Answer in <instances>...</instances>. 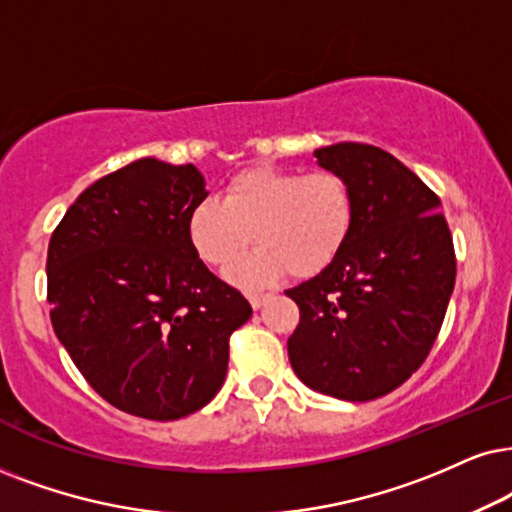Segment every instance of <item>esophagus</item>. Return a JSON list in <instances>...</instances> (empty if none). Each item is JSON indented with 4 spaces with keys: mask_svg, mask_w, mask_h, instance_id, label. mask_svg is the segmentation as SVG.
<instances>
[{
    "mask_svg": "<svg viewBox=\"0 0 512 512\" xmlns=\"http://www.w3.org/2000/svg\"><path fill=\"white\" fill-rule=\"evenodd\" d=\"M248 300H250V304H252V309H262L264 304H267V302L271 300V295H269V293H250Z\"/></svg>",
    "mask_w": 512,
    "mask_h": 512,
    "instance_id": "obj_1",
    "label": "esophagus"
}]
</instances>
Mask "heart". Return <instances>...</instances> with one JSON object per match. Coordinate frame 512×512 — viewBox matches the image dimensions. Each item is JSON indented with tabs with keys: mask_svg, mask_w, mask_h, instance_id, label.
Wrapping results in <instances>:
<instances>
[{
	"mask_svg": "<svg viewBox=\"0 0 512 512\" xmlns=\"http://www.w3.org/2000/svg\"><path fill=\"white\" fill-rule=\"evenodd\" d=\"M354 198L335 172H300L257 165L226 181L219 200L196 203L186 231L196 255L215 269L231 267L250 241L260 243L229 271L243 288L269 286L290 269L314 276L345 248Z\"/></svg>",
	"mask_w": 512,
	"mask_h": 512,
	"instance_id": "heart-1",
	"label": "heart"
}]
</instances>
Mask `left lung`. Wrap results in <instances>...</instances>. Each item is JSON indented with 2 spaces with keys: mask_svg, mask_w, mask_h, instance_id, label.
Listing matches in <instances>:
<instances>
[{
  "mask_svg": "<svg viewBox=\"0 0 512 512\" xmlns=\"http://www.w3.org/2000/svg\"><path fill=\"white\" fill-rule=\"evenodd\" d=\"M354 198L345 248L286 290L300 307L288 359L312 390L371 401L418 371L435 345L456 283V255L439 198L383 148L314 151Z\"/></svg>",
  "mask_w": 512,
  "mask_h": 512,
  "instance_id": "obj_1",
  "label": "left lung"
}]
</instances>
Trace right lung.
<instances>
[{"label": "right lung", "instance_id": "right-lung-1", "mask_svg": "<svg viewBox=\"0 0 512 512\" xmlns=\"http://www.w3.org/2000/svg\"><path fill=\"white\" fill-rule=\"evenodd\" d=\"M208 196L193 165L144 158L84 189L51 234V326L115 409L177 420L224 385L248 300L198 260L186 219Z\"/></svg>", "mask_w": 512, "mask_h": 512}]
</instances>
